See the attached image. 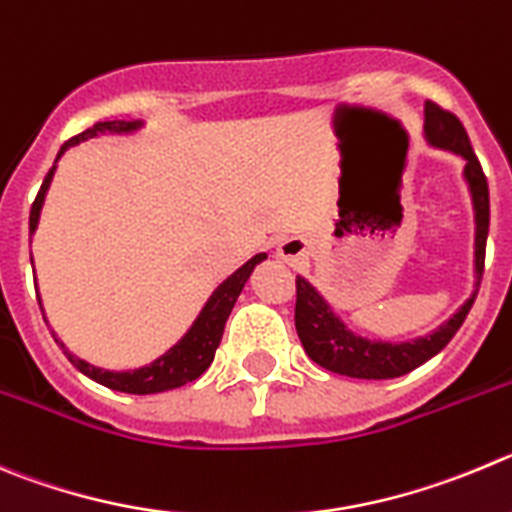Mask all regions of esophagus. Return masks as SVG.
<instances>
[{
  "mask_svg": "<svg viewBox=\"0 0 512 512\" xmlns=\"http://www.w3.org/2000/svg\"><path fill=\"white\" fill-rule=\"evenodd\" d=\"M278 257L280 260L290 262V265H295V262L308 257V245H305V240H300V237H288V240H283L278 245Z\"/></svg>",
  "mask_w": 512,
  "mask_h": 512,
  "instance_id": "1",
  "label": "esophagus"
}]
</instances>
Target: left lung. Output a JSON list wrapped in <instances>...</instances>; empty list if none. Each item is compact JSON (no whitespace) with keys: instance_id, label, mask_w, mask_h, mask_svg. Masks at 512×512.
<instances>
[{"instance_id":"8db88e82","label":"left lung","mask_w":512,"mask_h":512,"mask_svg":"<svg viewBox=\"0 0 512 512\" xmlns=\"http://www.w3.org/2000/svg\"><path fill=\"white\" fill-rule=\"evenodd\" d=\"M424 131L427 138L439 148H450L465 159V176L470 181L472 204H475L477 237H475V270L477 288H480L482 270H485V245L490 229V189H487L485 171L472 151L470 136L455 113L444 111L442 105L427 103L424 108ZM477 295V293H475ZM475 295L452 315L432 336L417 338L407 343H381L361 338L348 331L338 321L326 300L315 293L313 285L303 278L295 280V328L305 353L315 364L333 374L351 376V379H396L409 371L419 369L424 361L437 356L447 343L455 338L460 326L470 313Z\"/></svg>"}]
</instances>
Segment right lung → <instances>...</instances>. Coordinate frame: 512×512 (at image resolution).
Here are the masks:
<instances>
[{"label": "right lung", "instance_id": "right-lung-1", "mask_svg": "<svg viewBox=\"0 0 512 512\" xmlns=\"http://www.w3.org/2000/svg\"><path fill=\"white\" fill-rule=\"evenodd\" d=\"M133 128H138V121L95 123V126L88 128V131L78 133V136H73L70 141L62 143L57 159L65 154V148L75 146V143L85 141V138H93L103 131H133ZM52 171L55 169L47 171L45 181H42L40 191H37L35 202H32L30 232H35L37 219H40L42 199H45V191H47V186H50ZM262 260H265V255H255L250 262H247V265H242L240 270L234 272L232 278L224 280V283L214 290V295L209 298V303L204 305V310L199 313L197 323L191 326V331L186 333V336L181 338V341L176 343L169 353H164L161 358H156L151 366H143V369H136V371H103V369H95V366L85 364V361H80V358L70 356L68 351H65V356L73 361L75 369H78L80 374H85L88 379L98 381V384L108 386V389L123 391V394H159V391H169V389H176V386L189 384V381L199 379V376H202L204 371L209 369V364L214 361V351H217L219 341H222L224 323H227L234 303H237V298H240L247 278H250L252 270H255V265H260Z\"/></svg>", "mask_w": 512, "mask_h": 512}]
</instances>
